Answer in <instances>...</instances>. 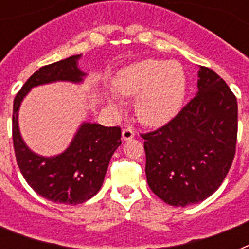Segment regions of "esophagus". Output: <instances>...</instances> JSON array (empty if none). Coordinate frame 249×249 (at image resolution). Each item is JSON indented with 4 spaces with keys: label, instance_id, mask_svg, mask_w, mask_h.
I'll use <instances>...</instances> for the list:
<instances>
[{
    "label": "esophagus",
    "instance_id": "34e87169",
    "mask_svg": "<svg viewBox=\"0 0 249 249\" xmlns=\"http://www.w3.org/2000/svg\"><path fill=\"white\" fill-rule=\"evenodd\" d=\"M134 136H136V133H134V130L130 128L123 129V132H121V137H123V140L124 141L132 140V138H134Z\"/></svg>",
    "mask_w": 249,
    "mask_h": 249
}]
</instances>
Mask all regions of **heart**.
I'll return each instance as SVG.
<instances>
[{"mask_svg": "<svg viewBox=\"0 0 249 249\" xmlns=\"http://www.w3.org/2000/svg\"><path fill=\"white\" fill-rule=\"evenodd\" d=\"M113 85L124 97L136 98L137 116L143 124H165L181 109L185 101L187 80L183 68L174 60H138L117 72ZM108 105L119 109V102L108 95Z\"/></svg>", "mask_w": 249, "mask_h": 249, "instance_id": "heart-1", "label": "heart"}]
</instances>
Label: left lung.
<instances>
[{"label": "left lung", "mask_w": 249, "mask_h": 249, "mask_svg": "<svg viewBox=\"0 0 249 249\" xmlns=\"http://www.w3.org/2000/svg\"><path fill=\"white\" fill-rule=\"evenodd\" d=\"M196 95L168 124L142 134L152 193L174 207L196 204L221 186L235 155L238 103L211 68L199 67Z\"/></svg>", "instance_id": "8db88e82"}]
</instances>
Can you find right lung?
Segmentation results:
<instances>
[{"label": "right lung", "mask_w": 249, "mask_h": 249, "mask_svg": "<svg viewBox=\"0 0 249 249\" xmlns=\"http://www.w3.org/2000/svg\"><path fill=\"white\" fill-rule=\"evenodd\" d=\"M81 54L41 67L23 85L14 99L13 141L17 163L28 185L45 199L63 204H81L102 187L109 160L121 144L119 126L83 123L62 154L42 156L25 144L19 130L18 115L32 88L67 81L81 84L86 73L79 68Z\"/></svg>", "instance_id": "1"}]
</instances>
